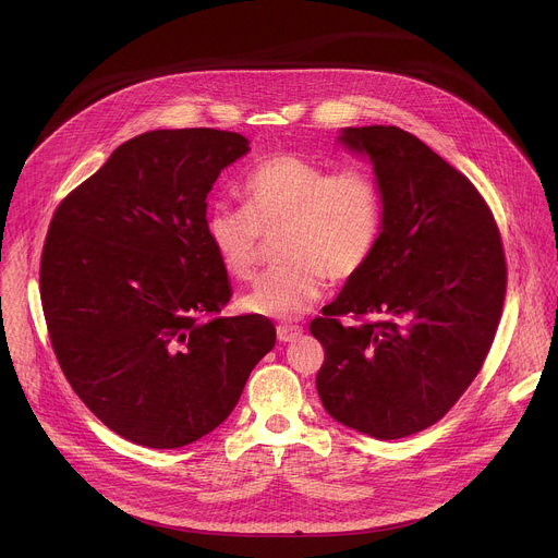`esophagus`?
Instances as JSON below:
<instances>
[{"mask_svg":"<svg viewBox=\"0 0 558 558\" xmlns=\"http://www.w3.org/2000/svg\"><path fill=\"white\" fill-rule=\"evenodd\" d=\"M276 333H278L280 342H293V340H298L302 336V327H298V325H280L276 329Z\"/></svg>","mask_w":558,"mask_h":558,"instance_id":"1","label":"esophagus"}]
</instances>
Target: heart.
<instances>
[{"mask_svg":"<svg viewBox=\"0 0 558 558\" xmlns=\"http://www.w3.org/2000/svg\"><path fill=\"white\" fill-rule=\"evenodd\" d=\"M243 207L214 205L207 241L235 280L256 271L263 235L282 260L243 298V308L295 320L323 295L327 278L347 282L371 263L384 231V192L364 170L333 172L298 154H276L247 172Z\"/></svg>","mask_w":558,"mask_h":558,"instance_id":"heart-1","label":"heart"}]
</instances>
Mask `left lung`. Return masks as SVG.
<instances>
[{
    "mask_svg": "<svg viewBox=\"0 0 558 558\" xmlns=\"http://www.w3.org/2000/svg\"><path fill=\"white\" fill-rule=\"evenodd\" d=\"M340 141L371 158L384 231L308 327L325 347L315 386L340 424L402 439L437 424L482 371L504 311V243L484 196L415 134L366 125Z\"/></svg>",
    "mask_w": 558,
    "mask_h": 558,
    "instance_id": "1",
    "label": "left lung"
}]
</instances>
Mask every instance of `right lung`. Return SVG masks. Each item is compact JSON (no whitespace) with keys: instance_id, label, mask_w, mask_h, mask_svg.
Returning <instances> with one entry per match:
<instances>
[{"instance_id":"right-lung-1","label":"right lung","mask_w":558,"mask_h":558,"mask_svg":"<svg viewBox=\"0 0 558 558\" xmlns=\"http://www.w3.org/2000/svg\"><path fill=\"white\" fill-rule=\"evenodd\" d=\"M243 134L154 130L119 145L57 207L39 291L59 366L117 435L181 448L220 426L274 349L263 315L220 317L227 271L205 233L220 170Z\"/></svg>"}]
</instances>
